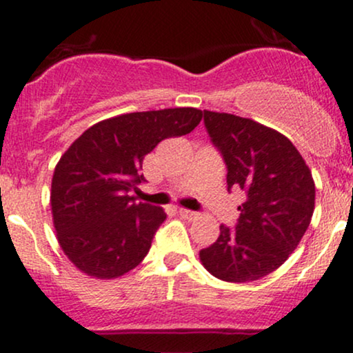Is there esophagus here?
Returning <instances> with one entry per match:
<instances>
[{
  "label": "esophagus",
  "instance_id": "esophagus-1",
  "mask_svg": "<svg viewBox=\"0 0 353 353\" xmlns=\"http://www.w3.org/2000/svg\"><path fill=\"white\" fill-rule=\"evenodd\" d=\"M179 216L189 219V221H192V219H197L199 214L194 212V210H189V209H179Z\"/></svg>",
  "mask_w": 353,
  "mask_h": 353
}]
</instances>
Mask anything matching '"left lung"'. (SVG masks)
<instances>
[{
    "instance_id": "8db88e82",
    "label": "left lung",
    "mask_w": 353,
    "mask_h": 353,
    "mask_svg": "<svg viewBox=\"0 0 353 353\" xmlns=\"http://www.w3.org/2000/svg\"><path fill=\"white\" fill-rule=\"evenodd\" d=\"M210 141L228 165V190H241L237 225H221L199 252L202 265L225 282H252L279 269L312 221L315 184L297 148L272 128L228 112L204 111Z\"/></svg>"
}]
</instances>
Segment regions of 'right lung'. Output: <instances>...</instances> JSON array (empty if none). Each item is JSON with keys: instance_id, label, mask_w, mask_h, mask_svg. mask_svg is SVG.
Listing matches in <instances>:
<instances>
[{"instance_id": "obj_1", "label": "right lung", "mask_w": 353, "mask_h": 353, "mask_svg": "<svg viewBox=\"0 0 353 353\" xmlns=\"http://www.w3.org/2000/svg\"><path fill=\"white\" fill-rule=\"evenodd\" d=\"M202 119L196 108L129 112L91 125L56 164L51 210L56 237L81 272L116 279L141 264L163 208L136 202L145 154L168 137L189 134Z\"/></svg>"}]
</instances>
